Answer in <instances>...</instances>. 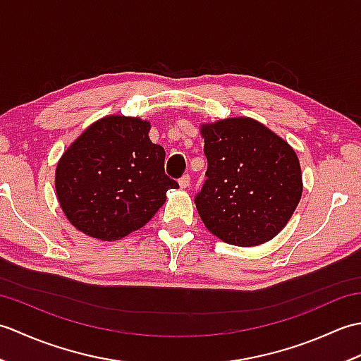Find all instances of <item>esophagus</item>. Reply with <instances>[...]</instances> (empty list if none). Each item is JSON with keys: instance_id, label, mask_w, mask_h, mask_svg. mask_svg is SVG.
<instances>
[{"instance_id": "1", "label": "esophagus", "mask_w": 361, "mask_h": 361, "mask_svg": "<svg viewBox=\"0 0 361 361\" xmlns=\"http://www.w3.org/2000/svg\"><path fill=\"white\" fill-rule=\"evenodd\" d=\"M178 183H180V186H181L183 189H186V188L190 185V175H189V173H185V175L181 176Z\"/></svg>"}]
</instances>
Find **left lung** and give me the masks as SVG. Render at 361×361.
<instances>
[{
    "instance_id": "obj_1",
    "label": "left lung",
    "mask_w": 361,
    "mask_h": 361,
    "mask_svg": "<svg viewBox=\"0 0 361 361\" xmlns=\"http://www.w3.org/2000/svg\"><path fill=\"white\" fill-rule=\"evenodd\" d=\"M202 135L208 169L195 204L204 226L237 247L271 240L301 200L295 150L250 118L203 126Z\"/></svg>"
}]
</instances>
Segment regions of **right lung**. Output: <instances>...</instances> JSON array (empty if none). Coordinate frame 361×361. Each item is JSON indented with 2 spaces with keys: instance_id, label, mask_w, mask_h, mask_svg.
Wrapping results in <instances>:
<instances>
[{
  "instance_id": "add662e5",
  "label": "right lung",
  "mask_w": 361,
  "mask_h": 361,
  "mask_svg": "<svg viewBox=\"0 0 361 361\" xmlns=\"http://www.w3.org/2000/svg\"><path fill=\"white\" fill-rule=\"evenodd\" d=\"M150 124L106 116L75 140L56 171V190L79 231L116 240L142 228L178 183L164 172L166 152L149 140Z\"/></svg>"
}]
</instances>
